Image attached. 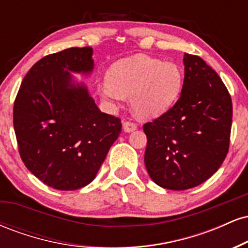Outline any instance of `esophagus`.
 Returning a JSON list of instances; mask_svg holds the SVG:
<instances>
[{"instance_id": "obj_1", "label": "esophagus", "mask_w": 248, "mask_h": 248, "mask_svg": "<svg viewBox=\"0 0 248 248\" xmlns=\"http://www.w3.org/2000/svg\"><path fill=\"white\" fill-rule=\"evenodd\" d=\"M138 128V124L135 122H133L132 120H128V121H124V130L126 133H130L133 130H135Z\"/></svg>"}]
</instances>
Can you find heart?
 Segmentation results:
<instances>
[{"instance_id": "1", "label": "heart", "mask_w": 248, "mask_h": 248, "mask_svg": "<svg viewBox=\"0 0 248 248\" xmlns=\"http://www.w3.org/2000/svg\"><path fill=\"white\" fill-rule=\"evenodd\" d=\"M108 82L100 86L106 100L130 96L133 109L142 118L168 109L181 93L183 75L177 64L146 56L122 59L110 67Z\"/></svg>"}]
</instances>
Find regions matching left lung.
I'll use <instances>...</instances> for the list:
<instances>
[{
    "mask_svg": "<svg viewBox=\"0 0 248 248\" xmlns=\"http://www.w3.org/2000/svg\"><path fill=\"white\" fill-rule=\"evenodd\" d=\"M184 82L176 104L143 124L150 178L169 190L191 189L221 166L230 147L232 100L215 70L184 53Z\"/></svg>",
    "mask_w": 248,
    "mask_h": 248,
    "instance_id": "1",
    "label": "left lung"
}]
</instances>
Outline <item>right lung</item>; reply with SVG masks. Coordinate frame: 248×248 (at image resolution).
<instances>
[{
    "label": "right lung",
    "mask_w": 248,
    "mask_h": 248,
    "mask_svg": "<svg viewBox=\"0 0 248 248\" xmlns=\"http://www.w3.org/2000/svg\"><path fill=\"white\" fill-rule=\"evenodd\" d=\"M92 53L85 46L45 56L24 77L14 102L22 161L57 190L90 184L121 133L120 119L102 113L70 73L92 72Z\"/></svg>",
    "instance_id": "obj_1"
}]
</instances>
